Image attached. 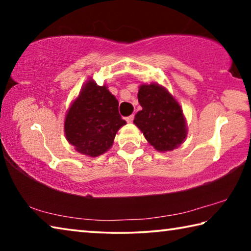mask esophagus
Instances as JSON below:
<instances>
[{
    "label": "esophagus",
    "mask_w": 251,
    "mask_h": 251,
    "mask_svg": "<svg viewBox=\"0 0 251 251\" xmlns=\"http://www.w3.org/2000/svg\"><path fill=\"white\" fill-rule=\"evenodd\" d=\"M134 121V115H130V116H127L126 117V122L127 123H131Z\"/></svg>",
    "instance_id": "1"
}]
</instances>
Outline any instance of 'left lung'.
Returning <instances> with one entry per match:
<instances>
[{
	"label": "left lung",
	"instance_id": "obj_1",
	"mask_svg": "<svg viewBox=\"0 0 251 251\" xmlns=\"http://www.w3.org/2000/svg\"><path fill=\"white\" fill-rule=\"evenodd\" d=\"M142 110L135 115L134 124L157 151H173L187 135L180 105L157 84L142 85L138 91Z\"/></svg>",
	"mask_w": 251,
	"mask_h": 251
}]
</instances>
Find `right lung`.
<instances>
[{
    "instance_id": "right-lung-1",
    "label": "right lung",
    "mask_w": 251,
    "mask_h": 251,
    "mask_svg": "<svg viewBox=\"0 0 251 251\" xmlns=\"http://www.w3.org/2000/svg\"><path fill=\"white\" fill-rule=\"evenodd\" d=\"M125 124L116 97L106 86L88 80L69 109L64 129L76 151L95 157L109 150L117 130Z\"/></svg>"
}]
</instances>
